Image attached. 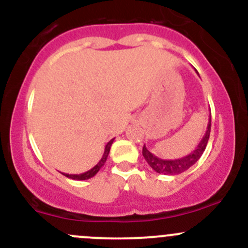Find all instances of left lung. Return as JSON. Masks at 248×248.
I'll use <instances>...</instances> for the list:
<instances>
[{"mask_svg":"<svg viewBox=\"0 0 248 248\" xmlns=\"http://www.w3.org/2000/svg\"><path fill=\"white\" fill-rule=\"evenodd\" d=\"M210 131H211V112H210L209 124H207V128L204 137H202V139L198 144V146L196 147V150H193L189 155H187V156L179 159H162L158 158L157 156H155L154 154H151L144 145V147H142V156H144L145 161L149 163V166L151 167L155 171L158 172V174H181V172L186 171L187 169L191 168L193 164H196L197 161L202 157V152L205 151V147H206L207 145V141H209Z\"/></svg>","mask_w":248,"mask_h":248,"instance_id":"obj_1","label":"left lung"}]
</instances>
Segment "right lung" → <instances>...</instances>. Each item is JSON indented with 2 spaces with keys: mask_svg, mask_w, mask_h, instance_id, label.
Instances as JSON below:
<instances>
[{
  "mask_svg": "<svg viewBox=\"0 0 248 248\" xmlns=\"http://www.w3.org/2000/svg\"><path fill=\"white\" fill-rule=\"evenodd\" d=\"M112 141H114V139L110 140L108 144L106 145V149H104V154H103V156H102L101 161H99L98 163H97L96 166L93 167V168L90 169L89 171L81 172V174H64V172H62V174H63L64 176L69 177V179H73V180H87V179H91V177H93L94 175H96L97 172L99 171V169H101L102 167L104 166V163L107 162V158H108V155L110 152V147H111Z\"/></svg>",
  "mask_w": 248,
  "mask_h": 248,
  "instance_id": "add662e5",
  "label": "right lung"
}]
</instances>
